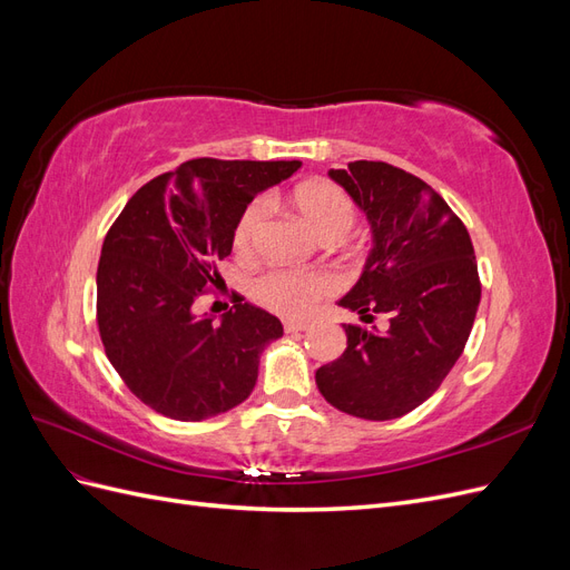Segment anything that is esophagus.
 <instances>
[{
    "mask_svg": "<svg viewBox=\"0 0 570 570\" xmlns=\"http://www.w3.org/2000/svg\"><path fill=\"white\" fill-rule=\"evenodd\" d=\"M283 325H285V333H302L308 327L304 321H285Z\"/></svg>",
    "mask_w": 570,
    "mask_h": 570,
    "instance_id": "esophagus-1",
    "label": "esophagus"
}]
</instances>
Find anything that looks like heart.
Masks as SVG:
<instances>
[{"label": "heart", "mask_w": 570, "mask_h": 570, "mask_svg": "<svg viewBox=\"0 0 570 570\" xmlns=\"http://www.w3.org/2000/svg\"><path fill=\"white\" fill-rule=\"evenodd\" d=\"M273 199H254L239 214L233 230V247L239 256L254 254L266 228L268 204ZM292 206L327 243L347 237L356 226V204L335 183L314 180L295 187ZM333 281L325 273H302L289 268H275L264 273L254 283L256 299L273 308L275 314L302 318L333 292Z\"/></svg>", "instance_id": "obj_1"}]
</instances>
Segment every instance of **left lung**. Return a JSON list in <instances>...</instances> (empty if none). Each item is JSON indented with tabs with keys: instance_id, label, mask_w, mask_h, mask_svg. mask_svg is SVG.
<instances>
[{
	"instance_id": "obj_1",
	"label": "left lung",
	"mask_w": 570,
	"mask_h": 570,
	"mask_svg": "<svg viewBox=\"0 0 570 570\" xmlns=\"http://www.w3.org/2000/svg\"><path fill=\"white\" fill-rule=\"evenodd\" d=\"M331 168L366 212L375 247L364 275L340 306L366 323L344 325L347 350L316 371L321 394L335 409L390 421L433 394L469 342L480 304L471 235L433 187L385 161Z\"/></svg>"
}]
</instances>
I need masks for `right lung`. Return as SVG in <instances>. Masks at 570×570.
<instances>
[{"instance_id": "obj_1", "label": "right lung", "mask_w": 570, "mask_h": 570, "mask_svg": "<svg viewBox=\"0 0 570 570\" xmlns=\"http://www.w3.org/2000/svg\"><path fill=\"white\" fill-rule=\"evenodd\" d=\"M299 161L189 159L142 185L118 214L97 266V325L126 387L174 421H204L243 404L258 354L281 321L233 292L220 325L195 302L223 283L239 214Z\"/></svg>"}]
</instances>
